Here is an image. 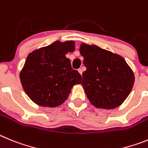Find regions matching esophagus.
<instances>
[{
	"label": "esophagus",
	"mask_w": 148,
	"mask_h": 148,
	"mask_svg": "<svg viewBox=\"0 0 148 148\" xmlns=\"http://www.w3.org/2000/svg\"><path fill=\"white\" fill-rule=\"evenodd\" d=\"M78 71H79V74H80L81 75H82V69H78Z\"/></svg>",
	"instance_id": "esophagus-1"
}]
</instances>
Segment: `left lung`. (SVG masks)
I'll return each instance as SVG.
<instances>
[{
  "instance_id": "left-lung-1",
  "label": "left lung",
  "mask_w": 148,
  "mask_h": 148,
  "mask_svg": "<svg viewBox=\"0 0 148 148\" xmlns=\"http://www.w3.org/2000/svg\"><path fill=\"white\" fill-rule=\"evenodd\" d=\"M79 51L86 67L82 86L90 103L104 109L120 106L134 83V73L125 59L94 45L82 43Z\"/></svg>"
}]
</instances>
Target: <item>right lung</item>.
<instances>
[{"instance_id":"add662e5","label":"right lung","mask_w":148,"mask_h":148,"mask_svg":"<svg viewBox=\"0 0 148 148\" xmlns=\"http://www.w3.org/2000/svg\"><path fill=\"white\" fill-rule=\"evenodd\" d=\"M74 49L73 41H55L29 54L20 77L33 102L45 107L58 106L67 99L73 86L81 83L82 77L66 57Z\"/></svg>"}]
</instances>
